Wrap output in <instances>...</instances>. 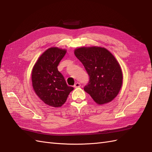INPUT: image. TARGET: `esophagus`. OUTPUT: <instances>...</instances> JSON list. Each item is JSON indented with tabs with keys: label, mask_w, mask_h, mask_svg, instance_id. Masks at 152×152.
<instances>
[{
	"label": "esophagus",
	"mask_w": 152,
	"mask_h": 152,
	"mask_svg": "<svg viewBox=\"0 0 152 152\" xmlns=\"http://www.w3.org/2000/svg\"><path fill=\"white\" fill-rule=\"evenodd\" d=\"M81 86V84H80V83H79V82H76L75 84H74V87L75 88H80V87Z\"/></svg>",
	"instance_id": "obj_1"
}]
</instances>
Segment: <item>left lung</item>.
<instances>
[{"instance_id": "left-lung-1", "label": "left lung", "mask_w": 152, "mask_h": 152, "mask_svg": "<svg viewBox=\"0 0 152 152\" xmlns=\"http://www.w3.org/2000/svg\"><path fill=\"white\" fill-rule=\"evenodd\" d=\"M89 75L84 91L96 103L112 101L119 92L123 82L121 67L114 56L104 48H80L74 51Z\"/></svg>"}]
</instances>
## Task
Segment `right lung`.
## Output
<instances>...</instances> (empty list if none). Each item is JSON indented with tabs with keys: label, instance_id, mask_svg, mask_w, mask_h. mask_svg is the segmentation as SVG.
Returning a JSON list of instances; mask_svg holds the SVG:
<instances>
[{
	"label": "right lung",
	"instance_id": "1",
	"mask_svg": "<svg viewBox=\"0 0 152 152\" xmlns=\"http://www.w3.org/2000/svg\"><path fill=\"white\" fill-rule=\"evenodd\" d=\"M65 50L51 48L44 52L35 63L32 72L33 88L45 104L60 107L66 102L72 87L69 86L57 69Z\"/></svg>",
	"mask_w": 152,
	"mask_h": 152
}]
</instances>
